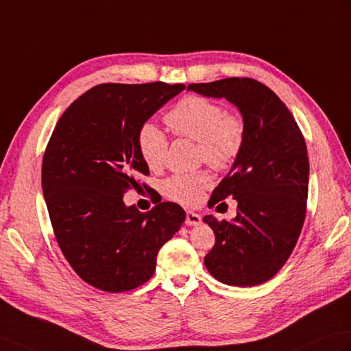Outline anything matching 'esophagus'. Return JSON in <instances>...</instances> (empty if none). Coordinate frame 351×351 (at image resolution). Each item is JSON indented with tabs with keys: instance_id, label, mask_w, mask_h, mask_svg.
<instances>
[{
	"instance_id": "34e87169",
	"label": "esophagus",
	"mask_w": 351,
	"mask_h": 351,
	"mask_svg": "<svg viewBox=\"0 0 351 351\" xmlns=\"http://www.w3.org/2000/svg\"><path fill=\"white\" fill-rule=\"evenodd\" d=\"M202 221V217L199 214L193 213V210H186V218H185V224L186 226H197Z\"/></svg>"
}]
</instances>
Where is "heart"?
Segmentation results:
<instances>
[{
    "label": "heart",
    "instance_id": "b5f03b06",
    "mask_svg": "<svg viewBox=\"0 0 351 351\" xmlns=\"http://www.w3.org/2000/svg\"><path fill=\"white\" fill-rule=\"evenodd\" d=\"M166 124L179 136L197 142V156L215 169H229L238 160L245 143V124L241 117L226 113L221 104L202 95H190L179 101L166 115ZM138 154L146 166L158 169L166 158L167 138L154 124L145 122L136 136ZM213 184L205 170L173 175L165 182L170 199L194 205Z\"/></svg>",
    "mask_w": 351,
    "mask_h": 351
}]
</instances>
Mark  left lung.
Returning a JSON list of instances; mask_svg holds the SVG:
<instances>
[{
  "instance_id": "1",
  "label": "left lung",
  "mask_w": 351,
  "mask_h": 351,
  "mask_svg": "<svg viewBox=\"0 0 351 351\" xmlns=\"http://www.w3.org/2000/svg\"><path fill=\"white\" fill-rule=\"evenodd\" d=\"M190 91L226 99L239 109L245 143L209 203L238 202L230 221L203 217L215 233L205 266L227 286L266 282L286 265L306 214L309 162L305 138L280 97L250 77L191 84Z\"/></svg>"
}]
</instances>
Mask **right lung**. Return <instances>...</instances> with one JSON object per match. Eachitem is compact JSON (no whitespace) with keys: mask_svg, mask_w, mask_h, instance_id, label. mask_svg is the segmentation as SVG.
Masks as SVG:
<instances>
[{"mask_svg":"<svg viewBox=\"0 0 351 351\" xmlns=\"http://www.w3.org/2000/svg\"><path fill=\"white\" fill-rule=\"evenodd\" d=\"M185 85L103 84L73 101L43 156L42 186L56 242L75 272L110 293L133 290L156 271L160 248L181 229L185 210L162 202L149 213L124 194L149 169L138 128Z\"/></svg>","mask_w":351,"mask_h":351,"instance_id":"add662e5","label":"right lung"}]
</instances>
